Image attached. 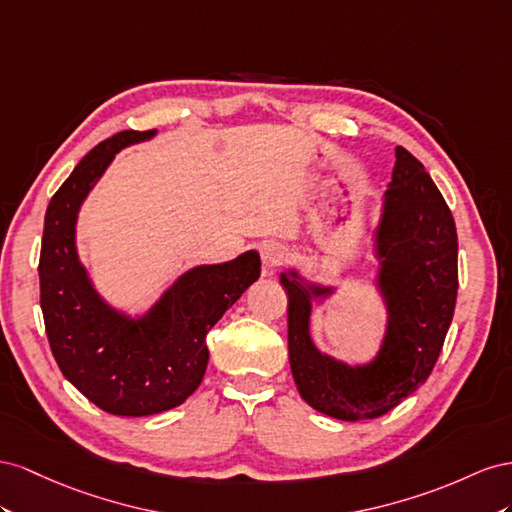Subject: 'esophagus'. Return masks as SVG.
<instances>
[{"label": "esophagus", "mask_w": 512, "mask_h": 512, "mask_svg": "<svg viewBox=\"0 0 512 512\" xmlns=\"http://www.w3.org/2000/svg\"><path fill=\"white\" fill-rule=\"evenodd\" d=\"M259 255H261V264H264V272L270 276L285 261V248L276 242H266L261 244Z\"/></svg>", "instance_id": "1"}]
</instances>
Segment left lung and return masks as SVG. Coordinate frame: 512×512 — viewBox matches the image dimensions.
Returning a JSON list of instances; mask_svg holds the SVG:
<instances>
[{
    "label": "left lung",
    "mask_w": 512,
    "mask_h": 512,
    "mask_svg": "<svg viewBox=\"0 0 512 512\" xmlns=\"http://www.w3.org/2000/svg\"><path fill=\"white\" fill-rule=\"evenodd\" d=\"M392 182L371 231L375 259L369 287L384 306L377 352L345 362L321 352L311 334L315 302L341 285H326L287 268L279 281L289 296V367L300 397L337 420L388 414L431 375L457 300V229L431 175L405 148L394 150Z\"/></svg>",
    "instance_id": "obj_1"
}]
</instances>
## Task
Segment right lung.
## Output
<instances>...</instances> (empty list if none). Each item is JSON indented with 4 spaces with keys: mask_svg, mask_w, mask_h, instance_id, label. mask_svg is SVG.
I'll use <instances>...</instances> for the list:
<instances>
[{
    "mask_svg": "<svg viewBox=\"0 0 512 512\" xmlns=\"http://www.w3.org/2000/svg\"><path fill=\"white\" fill-rule=\"evenodd\" d=\"M158 130H124L98 143L49 203L40 251V306L57 367L100 410L152 416L199 388L208 367L206 334L261 274L257 251L178 274L137 311L100 294L77 246L79 212L118 152Z\"/></svg>",
    "mask_w": 512,
    "mask_h": 512,
    "instance_id": "obj_1",
    "label": "right lung"
}]
</instances>
